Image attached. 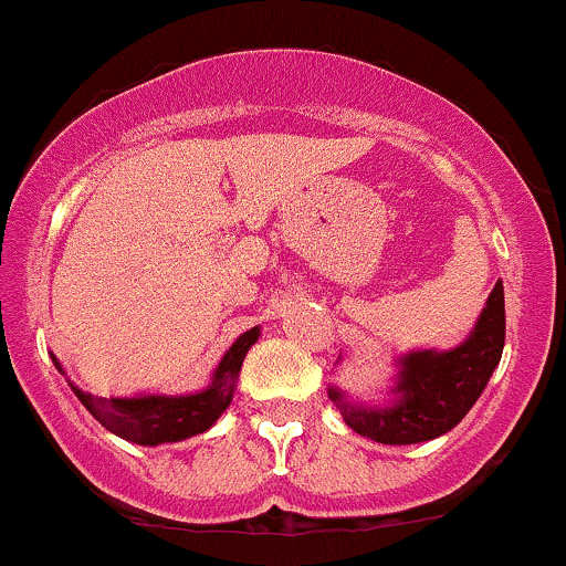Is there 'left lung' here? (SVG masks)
<instances>
[{
  "label": "left lung",
  "mask_w": 566,
  "mask_h": 566,
  "mask_svg": "<svg viewBox=\"0 0 566 566\" xmlns=\"http://www.w3.org/2000/svg\"><path fill=\"white\" fill-rule=\"evenodd\" d=\"M505 345V296L503 283L489 294L484 313L475 323L471 339L449 353H411L401 360L398 398L390 409H360L342 401L332 390V401L345 411V422L358 436L377 443H420L438 438L454 428L479 401L500 364Z\"/></svg>",
  "instance_id": "left-lung-1"
}]
</instances>
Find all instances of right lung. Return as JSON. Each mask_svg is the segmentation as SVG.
I'll use <instances>...</instances> for the list:
<instances>
[{
	"label": "right lung",
	"instance_id": "add662e5",
	"mask_svg": "<svg viewBox=\"0 0 566 566\" xmlns=\"http://www.w3.org/2000/svg\"><path fill=\"white\" fill-rule=\"evenodd\" d=\"M259 328H251L230 347V353L221 358L213 374V385L195 396H142V398H95L91 392H82L74 387L77 398L87 411L112 430L114 436L125 441L142 443V447H157V443L184 441L189 436L206 433L219 420L221 411L232 401L234 379L243 366L245 353L256 342ZM53 364H61L53 358Z\"/></svg>",
	"mask_w": 566,
	"mask_h": 566
}]
</instances>
